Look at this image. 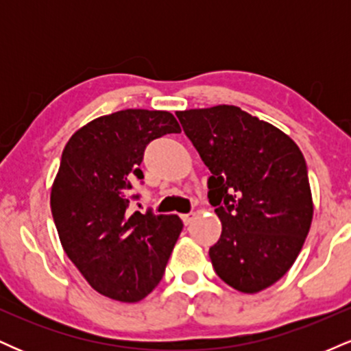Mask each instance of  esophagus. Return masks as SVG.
I'll return each mask as SVG.
<instances>
[{"instance_id":"obj_1","label":"esophagus","mask_w":351,"mask_h":351,"mask_svg":"<svg viewBox=\"0 0 351 351\" xmlns=\"http://www.w3.org/2000/svg\"><path fill=\"white\" fill-rule=\"evenodd\" d=\"M195 217H196V213H188V215L181 216V219H183V223L188 226V224H191L193 221H195Z\"/></svg>"}]
</instances>
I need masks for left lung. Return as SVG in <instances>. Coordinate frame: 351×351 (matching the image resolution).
Listing matches in <instances>:
<instances>
[{
  "mask_svg": "<svg viewBox=\"0 0 351 351\" xmlns=\"http://www.w3.org/2000/svg\"><path fill=\"white\" fill-rule=\"evenodd\" d=\"M211 171L208 199L223 231L209 247L236 291L267 289L295 263L312 223L307 163L291 136L234 106L176 112Z\"/></svg>",
  "mask_w": 351,
  "mask_h": 351,
  "instance_id": "left-lung-1",
  "label": "left lung"
}]
</instances>
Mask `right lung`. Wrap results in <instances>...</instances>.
Wrapping results in <instances>:
<instances>
[{"instance_id": "1", "label": "right lung", "mask_w": 351, "mask_h": 351, "mask_svg": "<svg viewBox=\"0 0 351 351\" xmlns=\"http://www.w3.org/2000/svg\"><path fill=\"white\" fill-rule=\"evenodd\" d=\"M181 128L170 112L127 108L99 117L67 142L51 211L67 257L108 299L138 302L162 280L183 221L127 211L143 183L145 148Z\"/></svg>"}]
</instances>
